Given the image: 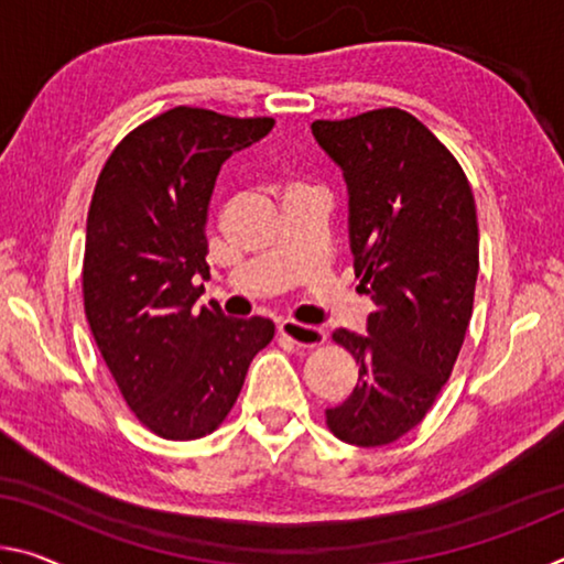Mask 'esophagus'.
Wrapping results in <instances>:
<instances>
[{"label": "esophagus", "instance_id": "1", "mask_svg": "<svg viewBox=\"0 0 564 564\" xmlns=\"http://www.w3.org/2000/svg\"><path fill=\"white\" fill-rule=\"evenodd\" d=\"M279 334L283 338H289L291 344H296L301 348H316L326 341V330L318 326H306L299 324V321H283L279 326Z\"/></svg>", "mask_w": 564, "mask_h": 564}]
</instances>
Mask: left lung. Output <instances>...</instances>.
I'll return each mask as SVG.
<instances>
[{
  "label": "left lung",
  "instance_id": "8db88e82",
  "mask_svg": "<svg viewBox=\"0 0 564 564\" xmlns=\"http://www.w3.org/2000/svg\"><path fill=\"white\" fill-rule=\"evenodd\" d=\"M311 130L344 170L356 279L377 306L369 336L334 330L359 381L326 409V426L346 444L383 446L429 414L459 356L479 271L475 195L449 148L399 107Z\"/></svg>",
  "mask_w": 564,
  "mask_h": 564
}]
</instances>
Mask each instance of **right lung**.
Masks as SVG:
<instances>
[{"instance_id":"obj_1","label":"right lung","mask_w":564,"mask_h":564,"mask_svg":"<svg viewBox=\"0 0 564 564\" xmlns=\"http://www.w3.org/2000/svg\"><path fill=\"white\" fill-rule=\"evenodd\" d=\"M273 124L173 107L130 130L97 177L83 261L87 324L132 414L163 440L216 432L275 334L261 316L195 308V279H210L205 223L218 170Z\"/></svg>"}]
</instances>
